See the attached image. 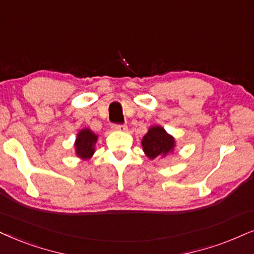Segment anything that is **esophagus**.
<instances>
[{"mask_svg":"<svg viewBox=\"0 0 254 254\" xmlns=\"http://www.w3.org/2000/svg\"><path fill=\"white\" fill-rule=\"evenodd\" d=\"M114 130H120V131H125L127 130V125L125 124H113Z\"/></svg>","mask_w":254,"mask_h":254,"instance_id":"obj_1","label":"esophagus"}]
</instances>
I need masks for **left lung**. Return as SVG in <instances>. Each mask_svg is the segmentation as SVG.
<instances>
[{"mask_svg":"<svg viewBox=\"0 0 254 254\" xmlns=\"http://www.w3.org/2000/svg\"><path fill=\"white\" fill-rule=\"evenodd\" d=\"M143 148L150 159H154L160 155H166L174 147V138L170 136L160 127H152L145 134L143 140Z\"/></svg>","mask_w":254,"mask_h":254,"instance_id":"1","label":"left lung"}]
</instances>
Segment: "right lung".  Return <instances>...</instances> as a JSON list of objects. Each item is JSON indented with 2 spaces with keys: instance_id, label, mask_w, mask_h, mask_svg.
<instances>
[{
  "instance_id": "obj_1",
  "label": "right lung",
  "mask_w": 254,
  "mask_h": 254,
  "mask_svg": "<svg viewBox=\"0 0 254 254\" xmlns=\"http://www.w3.org/2000/svg\"><path fill=\"white\" fill-rule=\"evenodd\" d=\"M97 140V136L94 134L92 131L84 129L81 130L79 134H77L76 141H75V148L76 153L79 157L87 159L90 158L94 153V145H95Z\"/></svg>"
}]
</instances>
